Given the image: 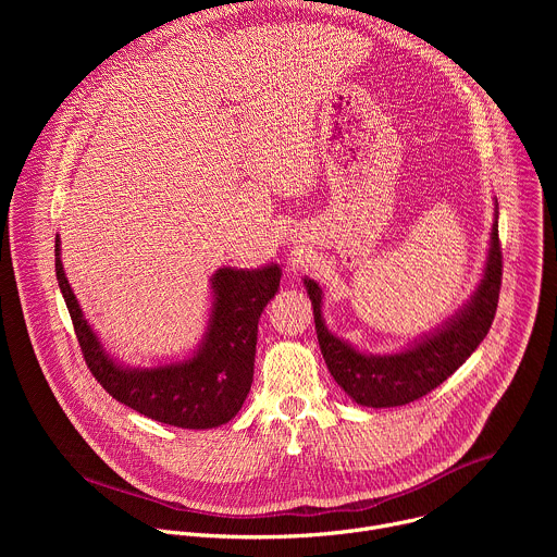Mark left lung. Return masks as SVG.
Here are the masks:
<instances>
[{
  "instance_id": "1",
  "label": "left lung",
  "mask_w": 557,
  "mask_h": 557,
  "mask_svg": "<svg viewBox=\"0 0 557 557\" xmlns=\"http://www.w3.org/2000/svg\"><path fill=\"white\" fill-rule=\"evenodd\" d=\"M503 253L498 240V200L496 220L483 280L473 295L434 333L423 335L408 348L389 355H368L352 344L333 335L322 314V288L314 280L304 277V286L312 301L314 331L324 361L333 379L359 406L396 408L412 404L449 374H454L467 357L487 337L500 293Z\"/></svg>"
}]
</instances>
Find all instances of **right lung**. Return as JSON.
Returning <instances> with one entry per match:
<instances>
[{"label": "right lung", "mask_w": 557, "mask_h": 557, "mask_svg": "<svg viewBox=\"0 0 557 557\" xmlns=\"http://www.w3.org/2000/svg\"><path fill=\"white\" fill-rule=\"evenodd\" d=\"M54 271L74 333L95 379L123 406L183 430H211L240 412L253 383L258 322L280 290L282 269H218L211 275V312L198 348L181 361L153 368L119 363L84 317L54 245Z\"/></svg>", "instance_id": "add662e5"}]
</instances>
